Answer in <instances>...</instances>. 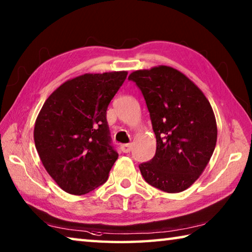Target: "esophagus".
<instances>
[{"label": "esophagus", "mask_w": 252, "mask_h": 252, "mask_svg": "<svg viewBox=\"0 0 252 252\" xmlns=\"http://www.w3.org/2000/svg\"><path fill=\"white\" fill-rule=\"evenodd\" d=\"M121 150L125 153H129L132 150V144L131 143H126V144H122L121 146Z\"/></svg>", "instance_id": "esophagus-1"}]
</instances>
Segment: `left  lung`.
Here are the masks:
<instances>
[{
	"instance_id": "left-lung-1",
	"label": "left lung",
	"mask_w": 252,
	"mask_h": 252,
	"mask_svg": "<svg viewBox=\"0 0 252 252\" xmlns=\"http://www.w3.org/2000/svg\"><path fill=\"white\" fill-rule=\"evenodd\" d=\"M140 89L157 139L156 155L139 165L149 185L181 192L197 180L215 151L217 125L210 103L192 81L161 65L129 75Z\"/></svg>"
}]
</instances>
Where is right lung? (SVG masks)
<instances>
[{
    "mask_svg": "<svg viewBox=\"0 0 252 252\" xmlns=\"http://www.w3.org/2000/svg\"><path fill=\"white\" fill-rule=\"evenodd\" d=\"M126 75H80L60 85L42 106L34 142L46 171L65 192L89 193L108 180L119 155L106 110Z\"/></svg>",
    "mask_w": 252,
    "mask_h": 252,
    "instance_id": "obj_1",
    "label": "right lung"
}]
</instances>
